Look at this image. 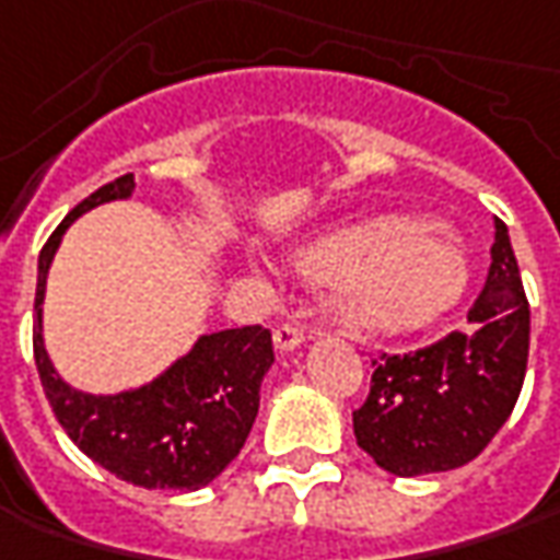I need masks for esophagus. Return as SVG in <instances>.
I'll return each instance as SVG.
<instances>
[{
	"label": "esophagus",
	"instance_id": "esophagus-1",
	"mask_svg": "<svg viewBox=\"0 0 560 560\" xmlns=\"http://www.w3.org/2000/svg\"><path fill=\"white\" fill-rule=\"evenodd\" d=\"M303 340H306V331L298 328V325H279L276 335H272V343H276L279 353H294Z\"/></svg>",
	"mask_w": 560,
	"mask_h": 560
}]
</instances>
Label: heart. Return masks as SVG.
<instances>
[{"label":"heart","instance_id":"1","mask_svg":"<svg viewBox=\"0 0 560 560\" xmlns=\"http://www.w3.org/2000/svg\"><path fill=\"white\" fill-rule=\"evenodd\" d=\"M300 276L335 284L331 310L353 335H406L462 300L471 266L453 232L412 217H377L294 254Z\"/></svg>","mask_w":560,"mask_h":560}]
</instances>
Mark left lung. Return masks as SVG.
I'll return each instance as SVG.
<instances>
[{"instance_id":"left-lung-1","label":"left lung","mask_w":560,"mask_h":560,"mask_svg":"<svg viewBox=\"0 0 560 560\" xmlns=\"http://www.w3.org/2000/svg\"><path fill=\"white\" fill-rule=\"evenodd\" d=\"M490 254L468 331L372 362V390L353 412V434L387 474L421 477L468 465L517 402L530 353V306L505 222L495 220Z\"/></svg>"}]
</instances>
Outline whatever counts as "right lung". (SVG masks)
<instances>
[{
    "mask_svg": "<svg viewBox=\"0 0 560 560\" xmlns=\"http://www.w3.org/2000/svg\"><path fill=\"white\" fill-rule=\"evenodd\" d=\"M136 176L126 173L92 191L51 232L36 266L33 357L58 424L105 471L145 490H201L242 453L260 409V387L272 369V335L260 325L201 335L191 350L139 387L86 394L58 375L43 338L46 281L61 238L83 213L129 201Z\"/></svg>",
    "mask_w": 560,
    "mask_h": 560,
    "instance_id": "add662e5",
    "label": "right lung"
}]
</instances>
